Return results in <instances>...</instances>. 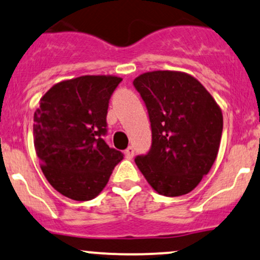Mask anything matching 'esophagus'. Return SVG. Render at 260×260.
<instances>
[{
	"label": "esophagus",
	"mask_w": 260,
	"mask_h": 260,
	"mask_svg": "<svg viewBox=\"0 0 260 260\" xmlns=\"http://www.w3.org/2000/svg\"><path fill=\"white\" fill-rule=\"evenodd\" d=\"M124 154H126L127 159H132L134 155V148L133 147H128L126 150H124Z\"/></svg>",
	"instance_id": "obj_1"
}]
</instances>
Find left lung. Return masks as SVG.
I'll list each match as a JSON object with an SVG mask.
<instances>
[{
	"instance_id": "1",
	"label": "left lung",
	"mask_w": 260,
	"mask_h": 260,
	"mask_svg": "<svg viewBox=\"0 0 260 260\" xmlns=\"http://www.w3.org/2000/svg\"><path fill=\"white\" fill-rule=\"evenodd\" d=\"M133 84L147 105L153 134L150 151L137 156V166L159 194H187L215 162L221 109L198 79L180 71L143 73Z\"/></svg>"
}]
</instances>
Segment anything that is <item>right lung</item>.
Returning <instances> with one entry per match:
<instances>
[{
    "label": "right lung",
    "mask_w": 260,
    "mask_h": 260,
    "mask_svg": "<svg viewBox=\"0 0 260 260\" xmlns=\"http://www.w3.org/2000/svg\"><path fill=\"white\" fill-rule=\"evenodd\" d=\"M117 76H82L52 85L34 113V145L40 168L57 192L73 201L99 196L123 159L103 136Z\"/></svg>",
    "instance_id": "obj_1"
}]
</instances>
